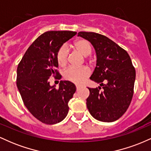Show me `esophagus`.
I'll list each match as a JSON object with an SVG mask.
<instances>
[{"label":"esophagus","mask_w":151,"mask_h":151,"mask_svg":"<svg viewBox=\"0 0 151 151\" xmlns=\"http://www.w3.org/2000/svg\"><path fill=\"white\" fill-rule=\"evenodd\" d=\"M76 89H77V91H79V89H80V86H76Z\"/></svg>","instance_id":"1"}]
</instances>
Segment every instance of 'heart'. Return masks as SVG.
I'll return each mask as SVG.
<instances>
[{
  "label": "heart",
  "mask_w": 151,
  "mask_h": 151,
  "mask_svg": "<svg viewBox=\"0 0 151 151\" xmlns=\"http://www.w3.org/2000/svg\"><path fill=\"white\" fill-rule=\"evenodd\" d=\"M74 48L83 56L87 57L92 52L90 42L85 39H79L76 40L73 44ZM69 51L67 47L65 45L60 47L57 52V62L60 67H65L68 61ZM90 71L87 67H70L64 72V77L67 80L72 81L75 84H80L88 76Z\"/></svg>",
  "instance_id": "1"
}]
</instances>
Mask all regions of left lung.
<instances>
[{"instance_id":"obj_1","label":"left lung","mask_w":151,"mask_h":151,"mask_svg":"<svg viewBox=\"0 0 151 151\" xmlns=\"http://www.w3.org/2000/svg\"><path fill=\"white\" fill-rule=\"evenodd\" d=\"M96 50V66L90 79L100 84L103 90L88 88L86 106L96 120L113 122L129 108L133 95L136 70L127 52L103 35L79 32Z\"/></svg>"}]
</instances>
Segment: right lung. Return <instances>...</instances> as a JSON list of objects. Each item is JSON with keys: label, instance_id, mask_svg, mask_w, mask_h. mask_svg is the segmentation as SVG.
<instances>
[{"label": "right lung", "instance_id": "1", "mask_svg": "<svg viewBox=\"0 0 151 151\" xmlns=\"http://www.w3.org/2000/svg\"><path fill=\"white\" fill-rule=\"evenodd\" d=\"M77 34L72 31H47L29 47L18 64L17 86L26 108L45 124H58L67 116L68 102L76 91L69 81H60L59 89L50 86V77L60 79L57 70L59 48Z\"/></svg>", "mask_w": 151, "mask_h": 151}]
</instances>
